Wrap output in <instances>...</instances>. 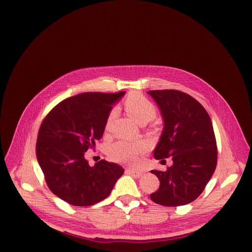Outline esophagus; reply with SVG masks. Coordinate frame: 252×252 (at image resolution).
I'll return each instance as SVG.
<instances>
[{"label":"esophagus","instance_id":"esophagus-1","mask_svg":"<svg viewBox=\"0 0 252 252\" xmlns=\"http://www.w3.org/2000/svg\"><path fill=\"white\" fill-rule=\"evenodd\" d=\"M126 171H127L129 174H131L132 177H134V178H140V177H142V175L144 174L143 171L134 170V169H126Z\"/></svg>","mask_w":252,"mask_h":252}]
</instances>
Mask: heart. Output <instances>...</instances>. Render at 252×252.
<instances>
[{"instance_id":"1","label":"heart","mask_w":252,"mask_h":252,"mask_svg":"<svg viewBox=\"0 0 252 252\" xmlns=\"http://www.w3.org/2000/svg\"><path fill=\"white\" fill-rule=\"evenodd\" d=\"M125 109L140 124H146L157 116V108L147 97L141 94H129L125 100ZM117 111L112 109L106 120L105 129L109 130ZM146 143L143 141H118L111 144L108 155L114 162L135 166L140 163V157L146 151Z\"/></svg>"}]
</instances>
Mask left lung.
<instances>
[{
	"instance_id": "1",
	"label": "left lung",
	"mask_w": 252,
	"mask_h": 252,
	"mask_svg": "<svg viewBox=\"0 0 252 252\" xmlns=\"http://www.w3.org/2000/svg\"><path fill=\"white\" fill-rule=\"evenodd\" d=\"M164 120V129L154 151L157 159L172 158L166 171L151 170L159 187L150 194L168 207L194 201L216 170L218 148L209 114L194 97L180 90H150Z\"/></svg>"
}]
</instances>
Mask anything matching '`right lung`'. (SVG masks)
Wrapping results in <instances>:
<instances>
[{
	"label": "right lung",
	"mask_w": 252,
	"mask_h": 252,
	"mask_svg": "<svg viewBox=\"0 0 252 252\" xmlns=\"http://www.w3.org/2000/svg\"><path fill=\"white\" fill-rule=\"evenodd\" d=\"M125 94L84 93L53 107L37 133L36 158L52 193L73 206H91L107 197L123 167L101 159L89 166L85 152L101 140L113 104Z\"/></svg>",
	"instance_id": "obj_1"
}]
</instances>
